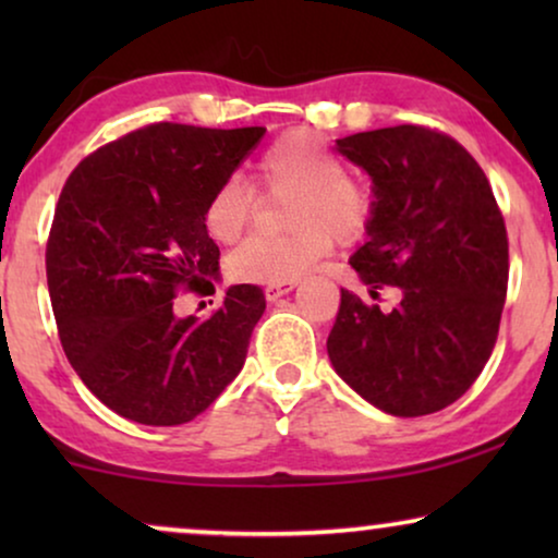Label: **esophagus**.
<instances>
[{"label":"esophagus","mask_w":558,"mask_h":558,"mask_svg":"<svg viewBox=\"0 0 558 558\" xmlns=\"http://www.w3.org/2000/svg\"><path fill=\"white\" fill-rule=\"evenodd\" d=\"M294 287H296V281H277V284H266L264 287V294H266V300L274 302V300H279V296H284V294L292 292Z\"/></svg>","instance_id":"obj_1"}]
</instances>
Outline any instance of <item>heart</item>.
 <instances>
[{"label": "heart", "mask_w": 558, "mask_h": 558, "mask_svg": "<svg viewBox=\"0 0 558 558\" xmlns=\"http://www.w3.org/2000/svg\"><path fill=\"white\" fill-rule=\"evenodd\" d=\"M256 178L269 193H292L284 203L281 235H251L228 256L233 279L277 284L307 274L340 241L357 239L376 213V190L361 174L342 170L330 144L310 129H292L262 151ZM256 210V190L241 178H226L205 205V228L216 241H235Z\"/></svg>", "instance_id": "obj_1"}]
</instances>
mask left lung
Returning a JSON list of instances; mask_svg holds the SVG:
<instances>
[{"label":"left lung","mask_w":558,"mask_h":558,"mask_svg":"<svg viewBox=\"0 0 558 558\" xmlns=\"http://www.w3.org/2000/svg\"><path fill=\"white\" fill-rule=\"evenodd\" d=\"M373 178L376 213L350 266L396 287L391 312L342 289L327 338L338 376L393 416L449 407L483 373L508 292V233L477 159L445 132L386 126L338 140Z\"/></svg>","instance_id":"1"}]
</instances>
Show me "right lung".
Here are the masks:
<instances>
[{
  "mask_svg": "<svg viewBox=\"0 0 558 558\" xmlns=\"http://www.w3.org/2000/svg\"><path fill=\"white\" fill-rule=\"evenodd\" d=\"M264 134L157 121L90 151L65 180L45 248L52 312L68 361L119 416L193 422L243 368L262 287H231L208 319H178L172 302L216 292L205 205Z\"/></svg>",
  "mask_w": 558,
  "mask_h": 558,
  "instance_id": "1",
  "label": "right lung"
}]
</instances>
